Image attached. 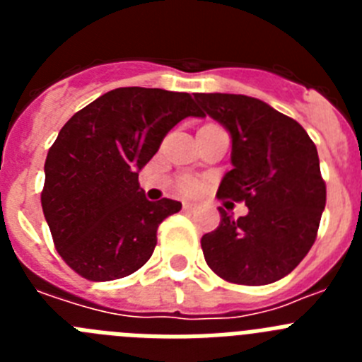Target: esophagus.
<instances>
[{
    "label": "esophagus",
    "instance_id": "1",
    "mask_svg": "<svg viewBox=\"0 0 362 362\" xmlns=\"http://www.w3.org/2000/svg\"><path fill=\"white\" fill-rule=\"evenodd\" d=\"M183 209L187 210V212H194V210H196V204H194V203H183Z\"/></svg>",
    "mask_w": 362,
    "mask_h": 362
}]
</instances>
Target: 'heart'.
Segmentation results:
<instances>
[{"instance_id":"1","label":"heart","mask_w":362,"mask_h":362,"mask_svg":"<svg viewBox=\"0 0 362 362\" xmlns=\"http://www.w3.org/2000/svg\"><path fill=\"white\" fill-rule=\"evenodd\" d=\"M197 187H199V185H197L196 179L185 177L183 181H181V190L187 192V194H192V192H196Z\"/></svg>"}]
</instances>
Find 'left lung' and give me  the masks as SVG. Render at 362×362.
<instances>
[{
	"label": "left lung",
	"mask_w": 362,
	"mask_h": 362,
	"mask_svg": "<svg viewBox=\"0 0 362 362\" xmlns=\"http://www.w3.org/2000/svg\"><path fill=\"white\" fill-rule=\"evenodd\" d=\"M203 116L232 136V165L217 196L245 201L239 219L219 209L221 223L201 239L204 261L221 279L261 286L283 279L317 238L326 204L317 148L306 130L261 99L196 94Z\"/></svg>",
	"instance_id": "8db88e82"
}]
</instances>
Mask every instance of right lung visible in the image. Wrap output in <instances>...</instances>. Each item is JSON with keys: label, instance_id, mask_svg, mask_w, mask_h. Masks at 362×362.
<instances>
[{"label": "right lung", "instance_id": "add662e5", "mask_svg": "<svg viewBox=\"0 0 362 362\" xmlns=\"http://www.w3.org/2000/svg\"><path fill=\"white\" fill-rule=\"evenodd\" d=\"M188 116L201 112L187 92L123 86L76 112L59 130L45 161L41 206L56 250L79 276L121 279L148 261L158 226L181 203L148 201L137 175Z\"/></svg>", "mask_w": 362, "mask_h": 362}]
</instances>
